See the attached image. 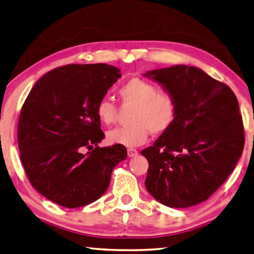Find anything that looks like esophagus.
Segmentation results:
<instances>
[{"label":"esophagus","mask_w":254,"mask_h":254,"mask_svg":"<svg viewBox=\"0 0 254 254\" xmlns=\"http://www.w3.org/2000/svg\"><path fill=\"white\" fill-rule=\"evenodd\" d=\"M137 155V151L135 148H127V156L128 157H134Z\"/></svg>","instance_id":"esophagus-1"}]
</instances>
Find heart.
<instances>
[{"instance_id":"1","label":"heart","mask_w":254,"mask_h":254,"mask_svg":"<svg viewBox=\"0 0 254 254\" xmlns=\"http://www.w3.org/2000/svg\"><path fill=\"white\" fill-rule=\"evenodd\" d=\"M123 104L133 106L131 126L117 127L107 133V141L114 145L134 147L147 141L152 132L162 135L176 120L177 102L171 92L158 90L155 84L141 78H132L119 89ZM117 106L107 98L97 104V117L103 124H111L117 117Z\"/></svg>"}]
</instances>
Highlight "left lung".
Instances as JSON below:
<instances>
[{
    "instance_id": "1",
    "label": "left lung",
    "mask_w": 254,
    "mask_h": 254,
    "mask_svg": "<svg viewBox=\"0 0 254 254\" xmlns=\"http://www.w3.org/2000/svg\"><path fill=\"white\" fill-rule=\"evenodd\" d=\"M176 99L173 127L141 154L145 187L163 205L187 208L207 200L235 168L245 145L237 97L200 68L175 64L143 73Z\"/></svg>"
}]
</instances>
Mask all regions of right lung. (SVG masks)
<instances>
[{
    "label": "right lung",
    "mask_w": 254,
    "mask_h": 254,
    "mask_svg": "<svg viewBox=\"0 0 254 254\" xmlns=\"http://www.w3.org/2000/svg\"><path fill=\"white\" fill-rule=\"evenodd\" d=\"M121 76L107 64L55 68L23 104L17 140L25 173L35 190L57 205L77 208L99 199L113 168L127 158L126 146H98L104 133L97 104ZM86 148L91 152L83 153Z\"/></svg>",
    "instance_id": "add662e5"
}]
</instances>
